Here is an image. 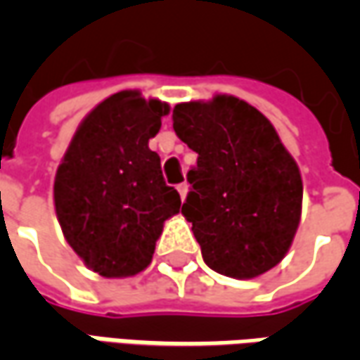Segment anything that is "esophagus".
<instances>
[{"label":"esophagus","instance_id":"obj_1","mask_svg":"<svg viewBox=\"0 0 360 360\" xmlns=\"http://www.w3.org/2000/svg\"><path fill=\"white\" fill-rule=\"evenodd\" d=\"M177 191H179L181 198L185 200V196H187L188 193V183H179V185H177Z\"/></svg>","mask_w":360,"mask_h":360}]
</instances>
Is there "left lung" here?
I'll return each mask as SVG.
<instances>
[{
  "instance_id": "1",
  "label": "left lung",
  "mask_w": 360,
  "mask_h": 360,
  "mask_svg": "<svg viewBox=\"0 0 360 360\" xmlns=\"http://www.w3.org/2000/svg\"><path fill=\"white\" fill-rule=\"evenodd\" d=\"M173 129L198 154L181 212L204 262L237 279L279 264L299 227L302 181L274 125L245 100L218 94L177 103Z\"/></svg>"
}]
</instances>
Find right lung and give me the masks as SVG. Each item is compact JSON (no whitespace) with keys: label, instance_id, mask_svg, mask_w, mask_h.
<instances>
[{"label":"right lung","instance_id":"add662e5","mask_svg":"<svg viewBox=\"0 0 360 360\" xmlns=\"http://www.w3.org/2000/svg\"><path fill=\"white\" fill-rule=\"evenodd\" d=\"M169 105L136 90L105 98L77 129L56 173L53 202L67 243L103 278H129L152 260L164 221L181 208L148 148Z\"/></svg>","mask_w":360,"mask_h":360}]
</instances>
